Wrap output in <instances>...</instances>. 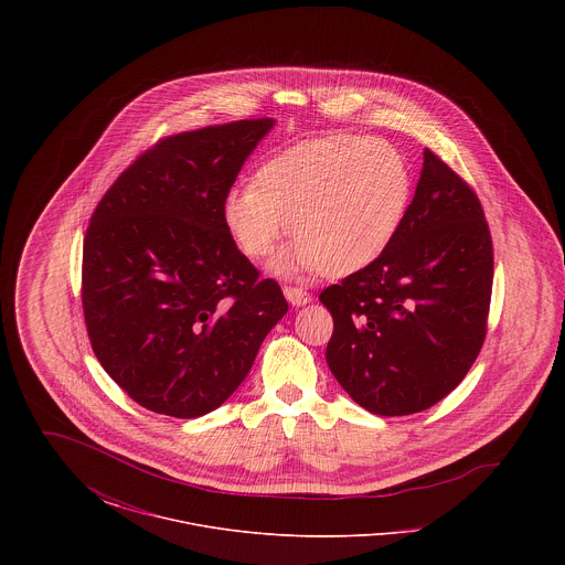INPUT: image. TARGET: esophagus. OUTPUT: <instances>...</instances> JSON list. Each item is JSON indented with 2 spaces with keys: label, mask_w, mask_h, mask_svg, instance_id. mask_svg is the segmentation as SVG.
I'll use <instances>...</instances> for the list:
<instances>
[{
  "label": "esophagus",
  "mask_w": 565,
  "mask_h": 565,
  "mask_svg": "<svg viewBox=\"0 0 565 565\" xmlns=\"http://www.w3.org/2000/svg\"><path fill=\"white\" fill-rule=\"evenodd\" d=\"M284 295L290 300L292 307H302V305H307V302L311 300V295H309L307 290L296 288V286H286V288H284Z\"/></svg>",
  "instance_id": "1"
}]
</instances>
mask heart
Listing matches in <instances>:
<instances>
[{
	"label": "heart",
	"mask_w": 565,
	"mask_h": 565,
	"mask_svg": "<svg viewBox=\"0 0 565 565\" xmlns=\"http://www.w3.org/2000/svg\"><path fill=\"white\" fill-rule=\"evenodd\" d=\"M411 171L383 139L330 135L300 141L263 162L254 186L222 199V222L243 256L260 260L286 233L296 242L273 269L350 275L396 239L411 201Z\"/></svg>",
	"instance_id": "b5f03b06"
}]
</instances>
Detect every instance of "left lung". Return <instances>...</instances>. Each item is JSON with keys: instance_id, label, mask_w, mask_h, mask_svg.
Returning a JSON list of instances; mask_svg holds the SVG:
<instances>
[{"instance_id": "left-lung-1", "label": "left lung", "mask_w": 565, "mask_h": 565, "mask_svg": "<svg viewBox=\"0 0 565 565\" xmlns=\"http://www.w3.org/2000/svg\"><path fill=\"white\" fill-rule=\"evenodd\" d=\"M493 245L475 190L431 150L403 226L364 269L326 288V362L362 408L398 417L454 392L487 334Z\"/></svg>"}]
</instances>
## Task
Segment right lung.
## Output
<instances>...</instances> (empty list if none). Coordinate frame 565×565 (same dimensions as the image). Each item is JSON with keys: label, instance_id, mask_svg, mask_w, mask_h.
<instances>
[{"label": "right lung", "instance_id": "1", "mask_svg": "<svg viewBox=\"0 0 565 565\" xmlns=\"http://www.w3.org/2000/svg\"><path fill=\"white\" fill-rule=\"evenodd\" d=\"M275 120L171 135L120 173L86 228L82 309L102 366L135 403L180 419L226 403L288 302L258 279L222 199Z\"/></svg>", "mask_w": 565, "mask_h": 565}]
</instances>
